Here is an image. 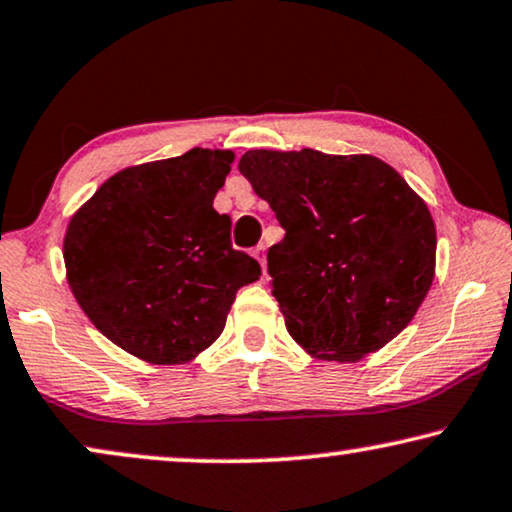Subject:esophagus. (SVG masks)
Segmentation results:
<instances>
[{"instance_id": "obj_1", "label": "esophagus", "mask_w": 512, "mask_h": 512, "mask_svg": "<svg viewBox=\"0 0 512 512\" xmlns=\"http://www.w3.org/2000/svg\"><path fill=\"white\" fill-rule=\"evenodd\" d=\"M253 257L257 259V262H259V266H262V269H266V248H264V246H257V248H253Z\"/></svg>"}]
</instances>
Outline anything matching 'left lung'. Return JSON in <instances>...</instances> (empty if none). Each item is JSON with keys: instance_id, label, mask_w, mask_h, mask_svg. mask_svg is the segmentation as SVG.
Returning a JSON list of instances; mask_svg holds the SVG:
<instances>
[{"instance_id": "8db88e82", "label": "left lung", "mask_w": 512, "mask_h": 512, "mask_svg": "<svg viewBox=\"0 0 512 512\" xmlns=\"http://www.w3.org/2000/svg\"><path fill=\"white\" fill-rule=\"evenodd\" d=\"M285 239L271 294L311 357L357 362L401 334L436 273V225L397 169L373 155L248 150L239 160Z\"/></svg>"}]
</instances>
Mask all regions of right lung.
Segmentation results:
<instances>
[{
	"label": "right lung",
	"instance_id": "1",
	"mask_svg": "<svg viewBox=\"0 0 512 512\" xmlns=\"http://www.w3.org/2000/svg\"><path fill=\"white\" fill-rule=\"evenodd\" d=\"M232 162V150L192 148L134 164L71 215L69 290L92 325L143 362H192L222 334L239 287L262 276L213 208Z\"/></svg>",
	"mask_w": 512,
	"mask_h": 512
}]
</instances>
